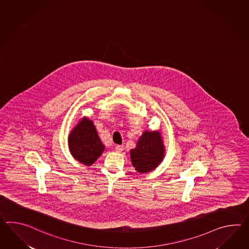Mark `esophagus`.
Here are the masks:
<instances>
[{"label": "esophagus", "instance_id": "1", "mask_svg": "<svg viewBox=\"0 0 249 249\" xmlns=\"http://www.w3.org/2000/svg\"><path fill=\"white\" fill-rule=\"evenodd\" d=\"M115 150H116V152H118V153H121V152L124 150V146L121 145V144H118V145H116V147H115Z\"/></svg>", "mask_w": 249, "mask_h": 249}]
</instances>
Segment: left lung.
I'll return each mask as SVG.
<instances>
[{
    "label": "left lung",
    "mask_w": 249,
    "mask_h": 249,
    "mask_svg": "<svg viewBox=\"0 0 249 249\" xmlns=\"http://www.w3.org/2000/svg\"><path fill=\"white\" fill-rule=\"evenodd\" d=\"M163 141L158 131H144L138 139L136 148L130 151L135 170L146 173L155 170L164 157Z\"/></svg>",
    "instance_id": "1"
}]
</instances>
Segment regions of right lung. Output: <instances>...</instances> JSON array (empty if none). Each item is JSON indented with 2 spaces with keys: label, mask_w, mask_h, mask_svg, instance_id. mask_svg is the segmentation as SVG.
Here are the masks:
<instances>
[{
  "label": "right lung",
  "mask_w": 249,
  "mask_h": 249,
  "mask_svg": "<svg viewBox=\"0 0 249 249\" xmlns=\"http://www.w3.org/2000/svg\"><path fill=\"white\" fill-rule=\"evenodd\" d=\"M68 143L72 156L84 165H92L105 150L94 123L85 117L72 129Z\"/></svg>",
  "instance_id": "1"
}]
</instances>
